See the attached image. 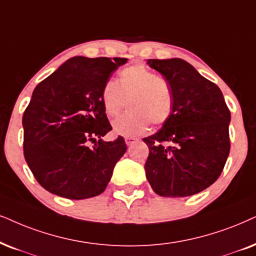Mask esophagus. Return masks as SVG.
Masks as SVG:
<instances>
[{
    "instance_id": "1",
    "label": "esophagus",
    "mask_w": 256,
    "mask_h": 256,
    "mask_svg": "<svg viewBox=\"0 0 256 256\" xmlns=\"http://www.w3.org/2000/svg\"><path fill=\"white\" fill-rule=\"evenodd\" d=\"M136 142H137V139L134 138V137H125V143L128 146H131V145H134Z\"/></svg>"
}]
</instances>
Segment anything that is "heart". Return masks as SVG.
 I'll use <instances>...</instances> for the list:
<instances>
[{"instance_id":"obj_1","label":"heart","mask_w":256,"mask_h":256,"mask_svg":"<svg viewBox=\"0 0 256 256\" xmlns=\"http://www.w3.org/2000/svg\"><path fill=\"white\" fill-rule=\"evenodd\" d=\"M128 100V112L113 122V132L134 137L146 134L154 125H163L174 112V92L169 80L142 64L122 68L117 80H108L100 90L102 111L116 118Z\"/></svg>"}]
</instances>
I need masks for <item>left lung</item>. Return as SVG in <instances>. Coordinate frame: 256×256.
I'll list each match as a JSON object with an SVG mask.
<instances>
[{
	"label": "left lung",
	"instance_id": "1",
	"mask_svg": "<svg viewBox=\"0 0 256 256\" xmlns=\"http://www.w3.org/2000/svg\"><path fill=\"white\" fill-rule=\"evenodd\" d=\"M169 80L174 112L160 131L143 140L148 146L145 174L154 192L186 197L203 192L221 174L230 140V111L218 85L178 58L148 59Z\"/></svg>",
	"mask_w": 256,
	"mask_h": 256
}]
</instances>
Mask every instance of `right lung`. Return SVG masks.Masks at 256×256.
<instances>
[{"mask_svg":"<svg viewBox=\"0 0 256 256\" xmlns=\"http://www.w3.org/2000/svg\"><path fill=\"white\" fill-rule=\"evenodd\" d=\"M125 58L74 56L35 87L22 118L24 154L42 188L70 200L98 196L126 148L112 130L100 90Z\"/></svg>","mask_w":256,"mask_h":256,"instance_id":"1","label":"right lung"}]
</instances>
